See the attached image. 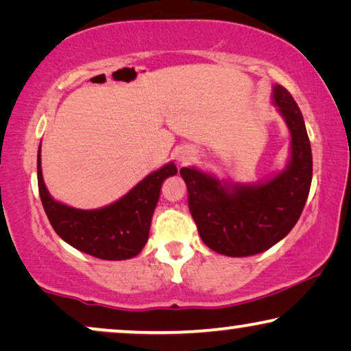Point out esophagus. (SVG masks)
Masks as SVG:
<instances>
[{
    "label": "esophagus",
    "mask_w": 351,
    "mask_h": 351,
    "mask_svg": "<svg viewBox=\"0 0 351 351\" xmlns=\"http://www.w3.org/2000/svg\"><path fill=\"white\" fill-rule=\"evenodd\" d=\"M195 150H193V148H184V150H182L180 152V160L182 161H189V160H191V158H193L195 156Z\"/></svg>",
    "instance_id": "esophagus-1"
}]
</instances>
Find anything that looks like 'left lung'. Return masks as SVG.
I'll return each instance as SVG.
<instances>
[{
  "mask_svg": "<svg viewBox=\"0 0 351 351\" xmlns=\"http://www.w3.org/2000/svg\"><path fill=\"white\" fill-rule=\"evenodd\" d=\"M273 100L292 137L291 162L280 176L261 185H222L196 167L180 169L199 237L223 256H254L275 246L297 223L308 198L313 160L304 117L282 86L273 88Z\"/></svg>",
  "mask_w": 351,
  "mask_h": 351,
  "instance_id": "obj_1",
  "label": "left lung"
}]
</instances>
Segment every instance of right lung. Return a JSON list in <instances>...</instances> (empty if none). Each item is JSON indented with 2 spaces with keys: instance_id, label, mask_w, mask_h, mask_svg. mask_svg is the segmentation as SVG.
<instances>
[{
  "instance_id": "right-lung-1",
  "label": "right lung",
  "mask_w": 351,
  "mask_h": 351,
  "mask_svg": "<svg viewBox=\"0 0 351 351\" xmlns=\"http://www.w3.org/2000/svg\"><path fill=\"white\" fill-rule=\"evenodd\" d=\"M40 153L38 152V190L56 233L78 251L104 261H124L137 256L148 239L161 184L167 177L177 174L174 162L152 172L117 203L102 209L83 210L51 198L43 180Z\"/></svg>"
}]
</instances>
